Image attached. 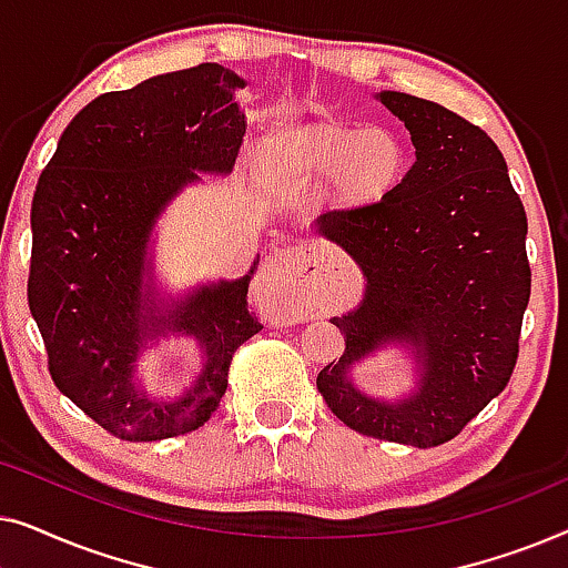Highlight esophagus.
<instances>
[{"label": "esophagus", "mask_w": 568, "mask_h": 568, "mask_svg": "<svg viewBox=\"0 0 568 568\" xmlns=\"http://www.w3.org/2000/svg\"><path fill=\"white\" fill-rule=\"evenodd\" d=\"M261 282L278 286V305L292 313L302 305V294L315 284V268L297 247H278L263 261Z\"/></svg>", "instance_id": "34e87169"}]
</instances>
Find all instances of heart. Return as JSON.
Here are the masks:
<instances>
[{"label":"heart","instance_id":"1","mask_svg":"<svg viewBox=\"0 0 568 568\" xmlns=\"http://www.w3.org/2000/svg\"><path fill=\"white\" fill-rule=\"evenodd\" d=\"M406 144L385 126L331 123L310 134H278L263 146L271 181L307 185L333 178V199L346 209L385 199L406 173Z\"/></svg>","mask_w":568,"mask_h":568}]
</instances>
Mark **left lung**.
<instances>
[{
  "label": "left lung",
  "mask_w": 568,
  "mask_h": 568,
  "mask_svg": "<svg viewBox=\"0 0 568 568\" xmlns=\"http://www.w3.org/2000/svg\"><path fill=\"white\" fill-rule=\"evenodd\" d=\"M379 100L406 123L416 162L377 204L315 220L367 276L362 305L333 317L346 348L317 390L348 429L426 449L455 439L515 372L532 282L527 214L484 129L406 92ZM390 339L415 346L423 379L410 399L379 404L345 372Z\"/></svg>",
  "instance_id": "left-lung-1"
}]
</instances>
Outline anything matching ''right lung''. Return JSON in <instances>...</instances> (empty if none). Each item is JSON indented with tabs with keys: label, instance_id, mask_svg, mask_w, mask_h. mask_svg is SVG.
I'll list each match as a JSON object with an SVG mask.
<instances>
[{
	"label": "right lung",
	"instance_id": "obj_1",
	"mask_svg": "<svg viewBox=\"0 0 568 568\" xmlns=\"http://www.w3.org/2000/svg\"><path fill=\"white\" fill-rule=\"evenodd\" d=\"M232 69L199 64L105 92L59 139L33 193L28 305L53 385L92 422L126 442L199 429L227 390L232 356L263 325L247 284L201 286L165 315H144L142 271L158 216L199 173H230L245 136ZM191 332L207 367L181 399H152L130 375L146 332Z\"/></svg>",
	"mask_w": 568,
	"mask_h": 568
}]
</instances>
